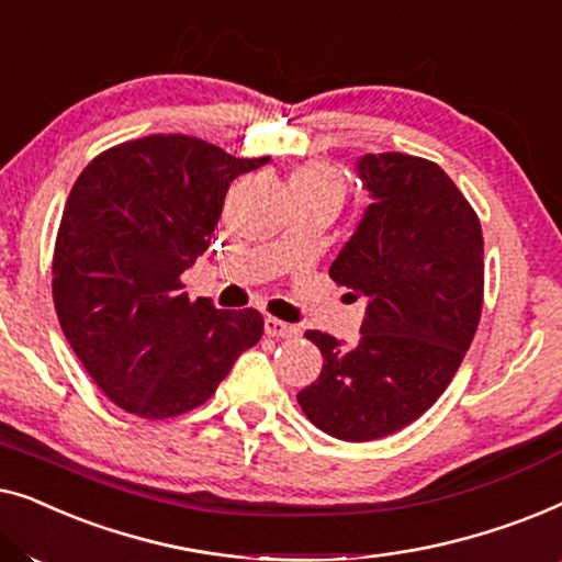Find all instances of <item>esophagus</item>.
Returning a JSON list of instances; mask_svg holds the SVG:
<instances>
[{
    "label": "esophagus",
    "instance_id": "34e87169",
    "mask_svg": "<svg viewBox=\"0 0 562 562\" xmlns=\"http://www.w3.org/2000/svg\"><path fill=\"white\" fill-rule=\"evenodd\" d=\"M299 329L294 325H289V322H281L276 317H266V335L268 337H294Z\"/></svg>",
    "mask_w": 562,
    "mask_h": 562
}]
</instances>
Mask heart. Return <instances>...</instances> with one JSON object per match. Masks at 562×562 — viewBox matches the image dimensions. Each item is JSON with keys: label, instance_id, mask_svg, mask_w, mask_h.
Returning <instances> with one entry per match:
<instances>
[{"label": "heart", "instance_id": "heart-1", "mask_svg": "<svg viewBox=\"0 0 562 562\" xmlns=\"http://www.w3.org/2000/svg\"><path fill=\"white\" fill-rule=\"evenodd\" d=\"M291 194H314L327 199L335 210H340V204L348 196V179H345L340 168L325 160H312L291 173L289 179Z\"/></svg>", "mask_w": 562, "mask_h": 562}]
</instances>
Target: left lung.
Here are the masks:
<instances>
[{"label": "left lung", "mask_w": 562, "mask_h": 562, "mask_svg": "<svg viewBox=\"0 0 562 562\" xmlns=\"http://www.w3.org/2000/svg\"><path fill=\"white\" fill-rule=\"evenodd\" d=\"M358 171L373 204L329 279L366 296L360 340L345 348L310 329L325 363L296 394L306 419L345 442L419 419L458 373L483 310L481 220L450 176L409 153H371Z\"/></svg>", "instance_id": "1"}]
</instances>
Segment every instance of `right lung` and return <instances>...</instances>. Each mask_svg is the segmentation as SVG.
I'll list each match as a JSON object with an SVG mask.
<instances>
[{"label":"right lung","instance_id":"1","mask_svg":"<svg viewBox=\"0 0 562 562\" xmlns=\"http://www.w3.org/2000/svg\"><path fill=\"white\" fill-rule=\"evenodd\" d=\"M268 164L191 135L106 148L68 194L53 250V304L81 366L120 409L171 419L202 406L263 337L256 310L183 294L227 189Z\"/></svg>","mask_w":562,"mask_h":562}]
</instances>
